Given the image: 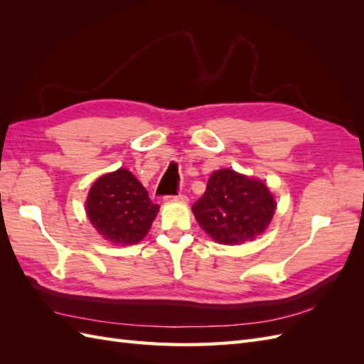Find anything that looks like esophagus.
<instances>
[{
	"label": "esophagus",
	"instance_id": "esophagus-1",
	"mask_svg": "<svg viewBox=\"0 0 364 364\" xmlns=\"http://www.w3.org/2000/svg\"><path fill=\"white\" fill-rule=\"evenodd\" d=\"M167 203H188V197L179 194V196H167L164 199Z\"/></svg>",
	"mask_w": 364,
	"mask_h": 364
}]
</instances>
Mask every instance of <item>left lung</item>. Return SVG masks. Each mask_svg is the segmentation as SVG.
I'll list each match as a JSON object with an SVG mask.
<instances>
[{"mask_svg":"<svg viewBox=\"0 0 364 364\" xmlns=\"http://www.w3.org/2000/svg\"><path fill=\"white\" fill-rule=\"evenodd\" d=\"M269 185L232 168L215 170L206 191L193 206L197 223L218 245L237 246L266 230L277 211Z\"/></svg>","mask_w":364,"mask_h":364,"instance_id":"8db88e82","label":"left lung"}]
</instances>
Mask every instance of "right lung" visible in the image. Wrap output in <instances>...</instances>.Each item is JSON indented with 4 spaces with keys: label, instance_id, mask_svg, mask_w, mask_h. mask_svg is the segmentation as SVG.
<instances>
[{
    "label": "right lung",
    "instance_id": "1",
    "mask_svg": "<svg viewBox=\"0 0 364 364\" xmlns=\"http://www.w3.org/2000/svg\"><path fill=\"white\" fill-rule=\"evenodd\" d=\"M85 211L97 232L109 243L132 246L149 234L159 205L151 203L144 185L134 173L121 167L92 183Z\"/></svg>",
    "mask_w": 364,
    "mask_h": 364
}]
</instances>
